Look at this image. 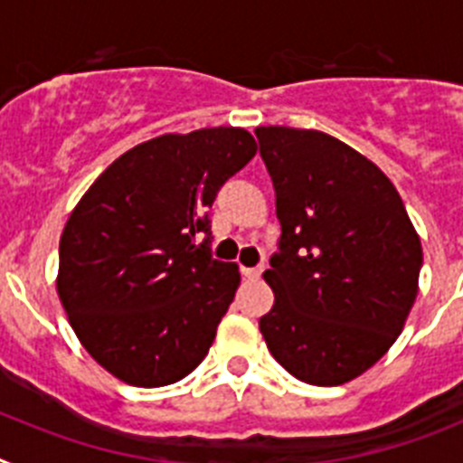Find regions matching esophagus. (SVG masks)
Instances as JSON below:
<instances>
[{"mask_svg": "<svg viewBox=\"0 0 463 463\" xmlns=\"http://www.w3.org/2000/svg\"><path fill=\"white\" fill-rule=\"evenodd\" d=\"M242 275L247 277V279H259V277L263 275V265H256V268H242Z\"/></svg>", "mask_w": 463, "mask_h": 463, "instance_id": "obj_1", "label": "esophagus"}]
</instances>
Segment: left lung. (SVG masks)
I'll return each instance as SVG.
<instances>
[{
  "mask_svg": "<svg viewBox=\"0 0 463 463\" xmlns=\"http://www.w3.org/2000/svg\"><path fill=\"white\" fill-rule=\"evenodd\" d=\"M281 235L260 317L293 377L335 387L387 354L417 298L421 242L384 172L319 130L256 128Z\"/></svg>",
  "mask_w": 463,
  "mask_h": 463,
  "instance_id": "8db88e82",
  "label": "left lung"
}]
</instances>
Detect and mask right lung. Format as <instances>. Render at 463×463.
<instances>
[{
	"instance_id": "1",
	"label": "right lung",
	"mask_w": 463,
	"mask_h": 463,
	"mask_svg": "<svg viewBox=\"0 0 463 463\" xmlns=\"http://www.w3.org/2000/svg\"><path fill=\"white\" fill-rule=\"evenodd\" d=\"M254 156L242 128L156 137L79 200L60 237L58 296L111 375L165 387L207 356L240 287L237 263L212 256L209 207Z\"/></svg>"
}]
</instances>
